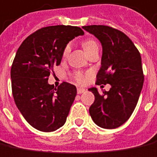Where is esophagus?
I'll return each mask as SVG.
<instances>
[{
    "instance_id": "esophagus-1",
    "label": "esophagus",
    "mask_w": 157,
    "mask_h": 157,
    "mask_svg": "<svg viewBox=\"0 0 157 157\" xmlns=\"http://www.w3.org/2000/svg\"><path fill=\"white\" fill-rule=\"evenodd\" d=\"M85 91H86V89H84V88H81V87H78V88L77 89V92H78V94L84 93Z\"/></svg>"
}]
</instances>
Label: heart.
Instances as JSON below:
<instances>
[{
    "instance_id": "obj_1",
    "label": "heart",
    "mask_w": 157,
    "mask_h": 157,
    "mask_svg": "<svg viewBox=\"0 0 157 157\" xmlns=\"http://www.w3.org/2000/svg\"><path fill=\"white\" fill-rule=\"evenodd\" d=\"M83 47H84L85 51H86V52H88L89 51L92 50L93 48L98 47V42L96 41L94 39H86V40H85L83 41ZM70 50H71V44L68 43L66 47H65V48H64L63 56H66V55L69 53ZM74 78H75V80H76L78 83H79V84H84V83H86V81H87L88 76H87L86 74L82 73L80 71H76V72L74 73Z\"/></svg>"
}]
</instances>
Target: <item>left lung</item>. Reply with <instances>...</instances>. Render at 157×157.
I'll return each instance as SVG.
<instances>
[{"label": "left lung", "instance_id": "left-lung-1", "mask_svg": "<svg viewBox=\"0 0 157 157\" xmlns=\"http://www.w3.org/2000/svg\"><path fill=\"white\" fill-rule=\"evenodd\" d=\"M83 28L97 37L103 47L96 84L111 86L102 93L89 89L95 96L89 112L99 127L115 129L130 118L139 98L144 80L141 55L130 38L116 28L104 25Z\"/></svg>", "mask_w": 157, "mask_h": 157}]
</instances>
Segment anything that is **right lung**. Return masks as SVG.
<instances>
[{
  "label": "right lung",
  "mask_w": 157,
  "mask_h": 157,
  "mask_svg": "<svg viewBox=\"0 0 157 157\" xmlns=\"http://www.w3.org/2000/svg\"><path fill=\"white\" fill-rule=\"evenodd\" d=\"M85 33L78 27H42L27 37L18 48L11 67L12 93L27 123L36 130L51 132L65 124L75 99V86L63 82L48 84L53 66L61 62L64 48Z\"/></svg>",
  "instance_id": "1"
}]
</instances>
